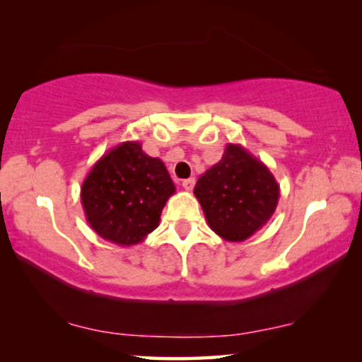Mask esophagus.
<instances>
[{"instance_id":"esophagus-1","label":"esophagus","mask_w":362,"mask_h":362,"mask_svg":"<svg viewBox=\"0 0 362 362\" xmlns=\"http://www.w3.org/2000/svg\"><path fill=\"white\" fill-rule=\"evenodd\" d=\"M194 185H196L194 177H189V180L182 181V189H185V191H192V187H194Z\"/></svg>"}]
</instances>
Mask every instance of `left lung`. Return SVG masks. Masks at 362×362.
Masks as SVG:
<instances>
[{"label":"left lung","instance_id":"8db88e82","mask_svg":"<svg viewBox=\"0 0 362 362\" xmlns=\"http://www.w3.org/2000/svg\"><path fill=\"white\" fill-rule=\"evenodd\" d=\"M194 196L217 235L244 242L274 216L280 186L259 158L229 143L222 160L197 180Z\"/></svg>","mask_w":362,"mask_h":362}]
</instances>
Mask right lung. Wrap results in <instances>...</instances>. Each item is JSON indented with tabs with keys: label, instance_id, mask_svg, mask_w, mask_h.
Returning <instances> with one entry per match:
<instances>
[{
	"label": "right lung",
	"instance_id": "1",
	"mask_svg": "<svg viewBox=\"0 0 362 362\" xmlns=\"http://www.w3.org/2000/svg\"><path fill=\"white\" fill-rule=\"evenodd\" d=\"M175 191L160 158L148 156L140 141H123L92 166L81 201L87 222L102 239L132 247L156 229Z\"/></svg>",
	"mask_w": 362,
	"mask_h": 362
}]
</instances>
